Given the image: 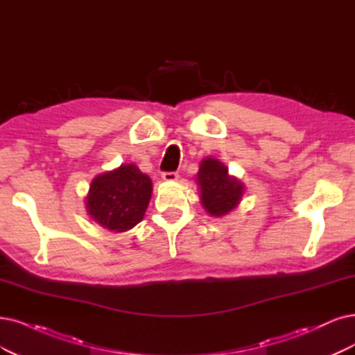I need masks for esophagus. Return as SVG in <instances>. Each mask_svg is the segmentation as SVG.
<instances>
[{
  "instance_id": "esophagus-1",
  "label": "esophagus",
  "mask_w": 355,
  "mask_h": 355,
  "mask_svg": "<svg viewBox=\"0 0 355 355\" xmlns=\"http://www.w3.org/2000/svg\"><path fill=\"white\" fill-rule=\"evenodd\" d=\"M162 180L166 182H174L178 180V174L177 173H164Z\"/></svg>"
}]
</instances>
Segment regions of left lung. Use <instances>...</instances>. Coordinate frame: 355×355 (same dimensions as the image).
<instances>
[{
	"mask_svg": "<svg viewBox=\"0 0 355 355\" xmlns=\"http://www.w3.org/2000/svg\"><path fill=\"white\" fill-rule=\"evenodd\" d=\"M196 182L203 209L214 218H222L235 211L245 191L244 182L230 175L227 165L211 156L199 164Z\"/></svg>",
	"mask_w": 355,
	"mask_h": 355,
	"instance_id": "obj_1",
	"label": "left lung"
}]
</instances>
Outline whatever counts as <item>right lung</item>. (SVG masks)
<instances>
[{
  "instance_id": "add662e5",
  "label": "right lung",
  "mask_w": 355,
  "mask_h": 355,
  "mask_svg": "<svg viewBox=\"0 0 355 355\" xmlns=\"http://www.w3.org/2000/svg\"><path fill=\"white\" fill-rule=\"evenodd\" d=\"M152 190V180L135 164H121L90 181L86 212L108 231L125 232L144 218Z\"/></svg>"
}]
</instances>
